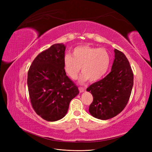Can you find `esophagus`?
<instances>
[{
	"mask_svg": "<svg viewBox=\"0 0 152 152\" xmlns=\"http://www.w3.org/2000/svg\"><path fill=\"white\" fill-rule=\"evenodd\" d=\"M79 89L80 93H83V92H84L86 91V88H84V87H80Z\"/></svg>",
	"mask_w": 152,
	"mask_h": 152,
	"instance_id": "obj_1",
	"label": "esophagus"
}]
</instances>
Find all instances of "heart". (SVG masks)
<instances>
[{"instance_id": "heart-1", "label": "heart", "mask_w": 152, "mask_h": 152, "mask_svg": "<svg viewBox=\"0 0 152 152\" xmlns=\"http://www.w3.org/2000/svg\"><path fill=\"white\" fill-rule=\"evenodd\" d=\"M111 63V58L104 49L80 45L72 50V56L66 54L63 58V66L66 74L71 79L77 78L82 67L80 83L87 80L96 82L107 74Z\"/></svg>"}]
</instances>
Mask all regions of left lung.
<instances>
[{
    "instance_id": "left-lung-1",
    "label": "left lung",
    "mask_w": 152,
    "mask_h": 152,
    "mask_svg": "<svg viewBox=\"0 0 152 152\" xmlns=\"http://www.w3.org/2000/svg\"><path fill=\"white\" fill-rule=\"evenodd\" d=\"M114 53L111 72L87 89L93 96L89 112L101 120H108L122 111L129 99L133 86L134 75L127 58L116 49Z\"/></svg>"
}]
</instances>
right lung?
<instances>
[{"label":"right lung","mask_w":152,"mask_h":152,"mask_svg":"<svg viewBox=\"0 0 152 152\" xmlns=\"http://www.w3.org/2000/svg\"><path fill=\"white\" fill-rule=\"evenodd\" d=\"M66 45L55 44L37 56L28 72V93L32 107L44 120L54 122L66 115L78 87L64 70Z\"/></svg>","instance_id":"right-lung-1"}]
</instances>
